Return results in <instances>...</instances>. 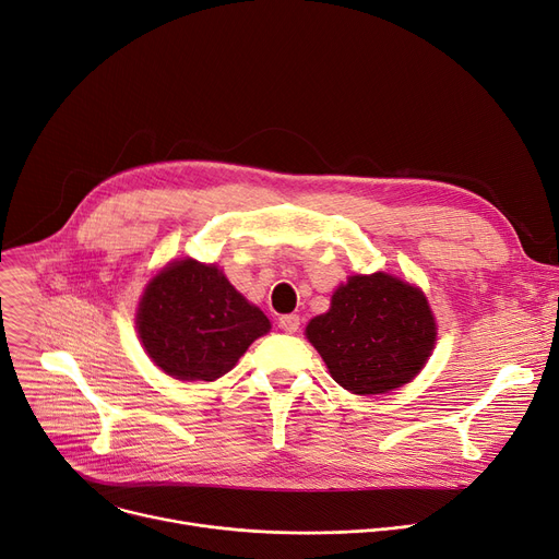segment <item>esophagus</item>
Here are the masks:
<instances>
[{
  "instance_id": "esophagus-1",
  "label": "esophagus",
  "mask_w": 559,
  "mask_h": 559,
  "mask_svg": "<svg viewBox=\"0 0 559 559\" xmlns=\"http://www.w3.org/2000/svg\"><path fill=\"white\" fill-rule=\"evenodd\" d=\"M301 326V319L299 314H283L278 317V329L285 333H297Z\"/></svg>"
}]
</instances>
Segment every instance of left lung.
<instances>
[{
	"label": "left lung",
	"mask_w": 559,
	"mask_h": 559,
	"mask_svg": "<svg viewBox=\"0 0 559 559\" xmlns=\"http://www.w3.org/2000/svg\"><path fill=\"white\" fill-rule=\"evenodd\" d=\"M308 340L335 383L354 394H385L413 380L435 346V319L417 287L390 276H350Z\"/></svg>",
	"instance_id": "1"
}]
</instances>
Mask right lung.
I'll return each instance as SVG.
<instances>
[{
	"mask_svg": "<svg viewBox=\"0 0 559 559\" xmlns=\"http://www.w3.org/2000/svg\"><path fill=\"white\" fill-rule=\"evenodd\" d=\"M270 319L215 264L176 260L146 285L138 333L150 358L179 380H215L230 371Z\"/></svg>",
	"mask_w": 559,
	"mask_h": 559,
	"instance_id": "right-lung-1",
	"label": "right lung"
}]
</instances>
